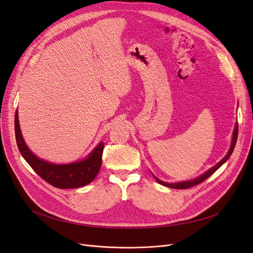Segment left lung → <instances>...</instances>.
Here are the masks:
<instances>
[{"label":"left lung","instance_id":"obj_1","mask_svg":"<svg viewBox=\"0 0 253 253\" xmlns=\"http://www.w3.org/2000/svg\"><path fill=\"white\" fill-rule=\"evenodd\" d=\"M237 134H239V126H237V124L235 125V127H234V132H233V136H232V142H231V147L230 149H229L227 155L220 160V162L218 164H216L214 167H212L211 169H209L208 171H207L206 173H204L203 175H201L200 177H197L195 179H192V180H187V181H181V182H176V183H168V182H165V181H162L160 179H158L157 177H155V179L160 183V185L163 186H166V187H169V188H172V189H188V188H191V187H194L196 185H198V183L203 182L204 180H206L207 178L209 177V176L211 174H213L214 172H215L218 168L225 164L227 160L229 159V157L231 156L232 152L234 150V147H235V143H236V140H237Z\"/></svg>","mask_w":253,"mask_h":253}]
</instances>
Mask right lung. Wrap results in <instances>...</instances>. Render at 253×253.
<instances>
[{
    "label": "right lung",
    "instance_id": "right-lung-1",
    "mask_svg": "<svg viewBox=\"0 0 253 253\" xmlns=\"http://www.w3.org/2000/svg\"><path fill=\"white\" fill-rule=\"evenodd\" d=\"M14 131H16V140L22 156L41 178L53 187L59 189H75L86 186L95 179L100 170L104 147L103 142L99 143L89 156L81 162L66 165H52L37 157L28 149L21 134L18 111L14 115Z\"/></svg>",
    "mask_w": 253,
    "mask_h": 253
}]
</instances>
